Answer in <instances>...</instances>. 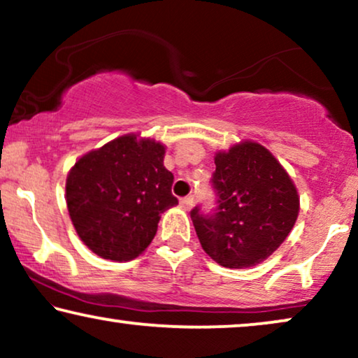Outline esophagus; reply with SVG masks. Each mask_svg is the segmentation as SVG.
<instances>
[{
  "label": "esophagus",
  "instance_id": "obj_1",
  "mask_svg": "<svg viewBox=\"0 0 358 358\" xmlns=\"http://www.w3.org/2000/svg\"><path fill=\"white\" fill-rule=\"evenodd\" d=\"M194 205V195H187V197L180 199V207L185 208V210H190Z\"/></svg>",
  "mask_w": 358,
  "mask_h": 358
}]
</instances>
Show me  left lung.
I'll return each instance as SVG.
<instances>
[{"instance_id":"1","label":"left lung","mask_w":358,"mask_h":358,"mask_svg":"<svg viewBox=\"0 0 358 358\" xmlns=\"http://www.w3.org/2000/svg\"><path fill=\"white\" fill-rule=\"evenodd\" d=\"M215 207L200 205L190 218L203 251L229 268H246L267 259L296 222L300 200L290 176L271 151L254 141L215 156Z\"/></svg>"}]
</instances>
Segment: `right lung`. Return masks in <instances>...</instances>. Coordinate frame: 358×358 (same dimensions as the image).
Returning <instances> with one entry per match:
<instances>
[{"label":"right lung","instance_id":"right-lung-1","mask_svg":"<svg viewBox=\"0 0 358 358\" xmlns=\"http://www.w3.org/2000/svg\"><path fill=\"white\" fill-rule=\"evenodd\" d=\"M164 146L120 136L83 156L66 179V205L81 241L97 256L130 261L145 251L159 215L178 205Z\"/></svg>","mask_w":358,"mask_h":358}]
</instances>
